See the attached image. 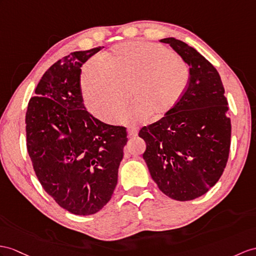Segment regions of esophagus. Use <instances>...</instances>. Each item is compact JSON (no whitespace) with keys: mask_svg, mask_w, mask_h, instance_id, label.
I'll return each instance as SVG.
<instances>
[{"mask_svg":"<svg viewBox=\"0 0 256 256\" xmlns=\"http://www.w3.org/2000/svg\"><path fill=\"white\" fill-rule=\"evenodd\" d=\"M136 136H138V130H136V128L128 129V138L129 139H134Z\"/></svg>","mask_w":256,"mask_h":256,"instance_id":"esophagus-1","label":"esophagus"}]
</instances>
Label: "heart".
Segmentation results:
<instances>
[{
  "instance_id": "obj_1",
  "label": "heart",
  "mask_w": 256,
  "mask_h": 256,
  "mask_svg": "<svg viewBox=\"0 0 256 256\" xmlns=\"http://www.w3.org/2000/svg\"><path fill=\"white\" fill-rule=\"evenodd\" d=\"M190 67L168 48L132 41L115 46L84 67L81 89L86 108L100 120L113 124L128 103L132 105L118 122L160 120L175 108L188 89Z\"/></svg>"
}]
</instances>
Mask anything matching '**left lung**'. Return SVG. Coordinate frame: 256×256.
<instances>
[{"mask_svg":"<svg viewBox=\"0 0 256 256\" xmlns=\"http://www.w3.org/2000/svg\"><path fill=\"white\" fill-rule=\"evenodd\" d=\"M168 43L190 67V82L170 114L141 128L143 153L158 189L177 201L203 196L220 180L230 150L232 122L220 74L196 48L175 38Z\"/></svg>","mask_w":256,"mask_h":256,"instance_id":"8db88e82","label":"left lung"}]
</instances>
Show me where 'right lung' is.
<instances>
[{"label":"right lung","instance_id":"1","mask_svg":"<svg viewBox=\"0 0 256 256\" xmlns=\"http://www.w3.org/2000/svg\"><path fill=\"white\" fill-rule=\"evenodd\" d=\"M103 46L77 51L44 72L26 113L27 150L43 189L60 208L91 215L110 200L128 141L126 128L86 110L81 67Z\"/></svg>","mask_w":256,"mask_h":256}]
</instances>
